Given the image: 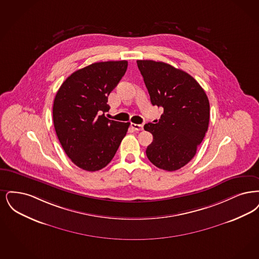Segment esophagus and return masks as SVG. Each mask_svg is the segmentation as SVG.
I'll use <instances>...</instances> for the list:
<instances>
[{
	"mask_svg": "<svg viewBox=\"0 0 259 259\" xmlns=\"http://www.w3.org/2000/svg\"><path fill=\"white\" fill-rule=\"evenodd\" d=\"M131 126H132L135 131H142V130H143V124H135V123H132Z\"/></svg>",
	"mask_w": 259,
	"mask_h": 259,
	"instance_id": "1",
	"label": "esophagus"
}]
</instances>
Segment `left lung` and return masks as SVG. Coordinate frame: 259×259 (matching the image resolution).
Returning <instances> with one entry per match:
<instances>
[{
	"instance_id": "8db88e82",
	"label": "left lung",
	"mask_w": 259,
	"mask_h": 259,
	"mask_svg": "<svg viewBox=\"0 0 259 259\" xmlns=\"http://www.w3.org/2000/svg\"><path fill=\"white\" fill-rule=\"evenodd\" d=\"M136 63L152 104L163 108L158 121L144 125L153 135L147 158L158 168L178 170L194 157L207 133L209 100L199 83L184 70L152 60Z\"/></svg>"
}]
</instances>
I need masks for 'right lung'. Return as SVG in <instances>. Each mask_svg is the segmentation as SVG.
I'll list each match as a JSON object with an SVG mask.
<instances>
[{"mask_svg": "<svg viewBox=\"0 0 259 259\" xmlns=\"http://www.w3.org/2000/svg\"><path fill=\"white\" fill-rule=\"evenodd\" d=\"M126 61L92 64L64 81L53 104L58 139L70 160L86 171L105 167L114 158L130 123L109 120L108 96L122 79Z\"/></svg>", "mask_w": 259, "mask_h": 259, "instance_id": "add662e5", "label": "right lung"}]
</instances>
